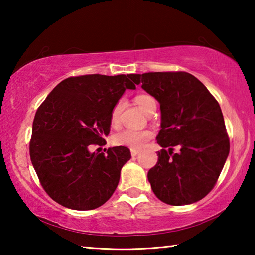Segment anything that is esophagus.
<instances>
[{"label":"esophagus","mask_w":255,"mask_h":255,"mask_svg":"<svg viewBox=\"0 0 255 255\" xmlns=\"http://www.w3.org/2000/svg\"><path fill=\"white\" fill-rule=\"evenodd\" d=\"M140 150L138 149H130V153H131V156H137L138 154H139Z\"/></svg>","instance_id":"1"}]
</instances>
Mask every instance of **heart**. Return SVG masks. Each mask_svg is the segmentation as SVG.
I'll use <instances>...</instances> for the list:
<instances>
[{
  "instance_id": "obj_1",
  "label": "heart",
  "mask_w": 255,
  "mask_h": 255,
  "mask_svg": "<svg viewBox=\"0 0 255 255\" xmlns=\"http://www.w3.org/2000/svg\"><path fill=\"white\" fill-rule=\"evenodd\" d=\"M136 105L141 111L148 115L150 111L156 109L155 99L147 94H140L135 98ZM123 101H119L111 111V124L116 126L119 122V116L122 112ZM153 133L149 130H135V129H124L114 136V143L118 146H125L131 149H139L152 138Z\"/></svg>"
}]
</instances>
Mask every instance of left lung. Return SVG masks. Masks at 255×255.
I'll return each mask as SVG.
<instances>
[{"label":"left lung","mask_w":255,"mask_h":255,"mask_svg":"<svg viewBox=\"0 0 255 255\" xmlns=\"http://www.w3.org/2000/svg\"><path fill=\"white\" fill-rule=\"evenodd\" d=\"M136 84L159 102L163 149L147 178L159 200L172 206L201 200L214 188L230 153L225 123L216 99L187 72L132 74ZM174 145L180 152L173 153ZM169 147L167 152L164 148Z\"/></svg>","instance_id":"1"}]
</instances>
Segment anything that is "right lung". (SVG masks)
I'll return each mask as SVG.
<instances>
[{
  "label": "right lung",
  "mask_w": 255,
  "mask_h": 255,
  "mask_svg": "<svg viewBox=\"0 0 255 255\" xmlns=\"http://www.w3.org/2000/svg\"><path fill=\"white\" fill-rule=\"evenodd\" d=\"M131 75L68 77L38 108L30 158L42 188L59 205L96 209L115 192L130 150L116 146L105 154L90 147L106 144L112 109L127 89H136Z\"/></svg>",
  "instance_id": "1"
}]
</instances>
